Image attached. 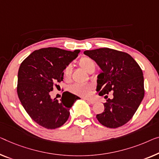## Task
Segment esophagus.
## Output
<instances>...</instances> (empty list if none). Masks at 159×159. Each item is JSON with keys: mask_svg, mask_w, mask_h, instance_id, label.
Masks as SVG:
<instances>
[{"mask_svg": "<svg viewBox=\"0 0 159 159\" xmlns=\"http://www.w3.org/2000/svg\"><path fill=\"white\" fill-rule=\"evenodd\" d=\"M87 101L89 103H90L91 104H94L96 103V100H95V99H86Z\"/></svg>", "mask_w": 159, "mask_h": 159, "instance_id": "obj_1", "label": "esophagus"}]
</instances>
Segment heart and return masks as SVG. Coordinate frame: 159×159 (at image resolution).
<instances>
[{
	"label": "heart",
	"instance_id": "obj_1",
	"mask_svg": "<svg viewBox=\"0 0 159 159\" xmlns=\"http://www.w3.org/2000/svg\"><path fill=\"white\" fill-rule=\"evenodd\" d=\"M79 66L88 73H93L96 69V63L93 59L89 57H82L79 61ZM72 68L70 66H67L63 70V76L66 80H69L71 76ZM93 89L91 85L76 84L70 87V91L78 96L82 97H88L91 94Z\"/></svg>",
	"mask_w": 159,
	"mask_h": 159
}]
</instances>
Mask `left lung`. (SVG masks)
I'll return each mask as SVG.
<instances>
[{"label":"left lung","instance_id":"8db88e82","mask_svg":"<svg viewBox=\"0 0 159 159\" xmlns=\"http://www.w3.org/2000/svg\"><path fill=\"white\" fill-rule=\"evenodd\" d=\"M102 73L98 75L96 91L99 96L113 92V98L103 103L104 111L96 118L104 126L116 129L129 122L144 96V80L140 66L125 52L108 48L85 51Z\"/></svg>","mask_w":159,"mask_h":159}]
</instances>
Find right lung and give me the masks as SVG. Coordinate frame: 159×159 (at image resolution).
<instances>
[{
  "label": "right lung",
  "mask_w": 159,
  "mask_h": 159,
  "mask_svg": "<svg viewBox=\"0 0 159 159\" xmlns=\"http://www.w3.org/2000/svg\"><path fill=\"white\" fill-rule=\"evenodd\" d=\"M80 50L66 51L48 47L34 51L21 63L17 93L30 117L42 127L55 129L67 121L70 108L79 96L66 91L61 101L51 99L50 92L63 79V70Z\"/></svg>",
  "instance_id": "obj_1"
}]
</instances>
